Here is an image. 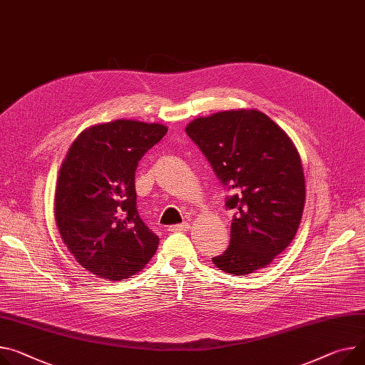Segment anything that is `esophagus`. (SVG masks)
Returning <instances> with one entry per match:
<instances>
[{"label":"esophagus","instance_id":"esophagus-1","mask_svg":"<svg viewBox=\"0 0 365 365\" xmlns=\"http://www.w3.org/2000/svg\"><path fill=\"white\" fill-rule=\"evenodd\" d=\"M188 230H190V223H187V222L178 223V225L168 227V231H171V232H180V231H188Z\"/></svg>","mask_w":365,"mask_h":365}]
</instances>
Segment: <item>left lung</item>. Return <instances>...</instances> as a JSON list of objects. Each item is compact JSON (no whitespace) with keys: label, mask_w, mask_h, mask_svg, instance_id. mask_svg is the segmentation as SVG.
<instances>
[{"label":"left lung","mask_w":365,"mask_h":365,"mask_svg":"<svg viewBox=\"0 0 365 365\" xmlns=\"http://www.w3.org/2000/svg\"><path fill=\"white\" fill-rule=\"evenodd\" d=\"M185 133L234 195L231 242L212 262L245 276L270 264L291 244L302 217L305 178L289 135L257 109L220 110L192 120Z\"/></svg>","instance_id":"obj_1"}]
</instances>
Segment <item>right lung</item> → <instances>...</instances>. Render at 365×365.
Wrapping results in <instances>:
<instances>
[{
  "label": "right lung",
  "instance_id": "obj_1",
  "mask_svg": "<svg viewBox=\"0 0 365 365\" xmlns=\"http://www.w3.org/2000/svg\"><path fill=\"white\" fill-rule=\"evenodd\" d=\"M166 131L135 120L95 124L77 135L61 163L55 222L78 264L98 277H131L156 253L159 238L135 207L134 177Z\"/></svg>",
  "mask_w": 365,
  "mask_h": 365
}]
</instances>
